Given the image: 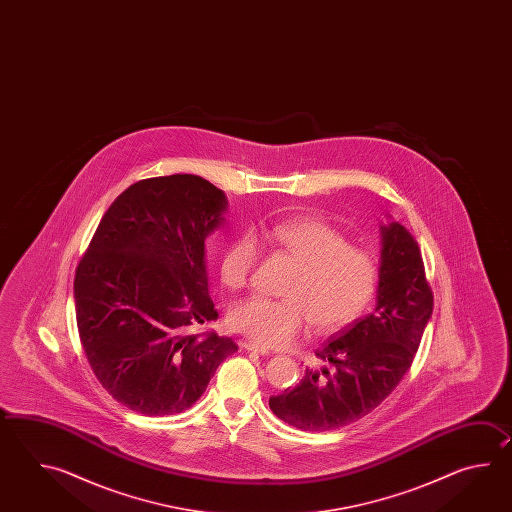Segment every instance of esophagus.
Segmentation results:
<instances>
[{
    "mask_svg": "<svg viewBox=\"0 0 512 512\" xmlns=\"http://www.w3.org/2000/svg\"><path fill=\"white\" fill-rule=\"evenodd\" d=\"M243 348L247 349V351H254V353H260V355H269L271 351L267 348H263L260 344H256V342H243Z\"/></svg>",
    "mask_w": 512,
    "mask_h": 512,
    "instance_id": "obj_1",
    "label": "esophagus"
}]
</instances>
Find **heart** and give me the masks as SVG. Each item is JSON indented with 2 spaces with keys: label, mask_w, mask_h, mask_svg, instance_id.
I'll list each match as a JSON object with an SVG mask.
<instances>
[{
  "label": "heart",
  "mask_w": 512,
  "mask_h": 512,
  "mask_svg": "<svg viewBox=\"0 0 512 512\" xmlns=\"http://www.w3.org/2000/svg\"><path fill=\"white\" fill-rule=\"evenodd\" d=\"M265 240L298 261L285 285V298L251 294L230 307L229 322L261 346H289L313 326L333 333L357 320L377 293L381 267L373 252L351 245L348 234L324 218L285 219L261 229ZM256 234L243 232L219 260L221 282L241 289L251 282L260 261Z\"/></svg>",
  "instance_id": "1"
}]
</instances>
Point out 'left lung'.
Segmentation results:
<instances>
[{
  "label": "left lung",
  "mask_w": 512,
  "mask_h": 512,
  "mask_svg": "<svg viewBox=\"0 0 512 512\" xmlns=\"http://www.w3.org/2000/svg\"><path fill=\"white\" fill-rule=\"evenodd\" d=\"M381 276L375 311L331 337L293 390L269 399L287 425L326 432L373 412L410 370L434 309L421 249L399 223L381 227Z\"/></svg>",
  "instance_id": "left-lung-1"
}]
</instances>
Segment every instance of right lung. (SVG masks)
Here are the masks:
<instances>
[{
    "label": "right lung",
    "instance_id": "1",
    "mask_svg": "<svg viewBox=\"0 0 512 512\" xmlns=\"http://www.w3.org/2000/svg\"><path fill=\"white\" fill-rule=\"evenodd\" d=\"M225 194L199 175L137 181L100 219L75 272L78 335L102 388L144 415L188 410L238 344L196 329L218 318L205 240Z\"/></svg>",
    "mask_w": 512,
    "mask_h": 512
}]
</instances>
